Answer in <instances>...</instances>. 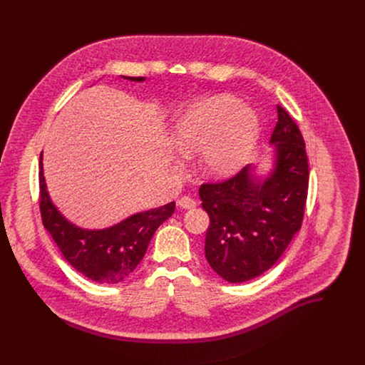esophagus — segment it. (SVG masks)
I'll return each instance as SVG.
<instances>
[{
	"instance_id": "esophagus-1",
	"label": "esophagus",
	"mask_w": 365,
	"mask_h": 365,
	"mask_svg": "<svg viewBox=\"0 0 365 365\" xmlns=\"http://www.w3.org/2000/svg\"><path fill=\"white\" fill-rule=\"evenodd\" d=\"M178 205L182 207V210H192V207L196 206V202L190 196H183L178 200Z\"/></svg>"
}]
</instances>
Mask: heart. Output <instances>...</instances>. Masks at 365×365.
<instances>
[{
	"label": "heart",
	"mask_w": 365,
	"mask_h": 365,
	"mask_svg": "<svg viewBox=\"0 0 365 365\" xmlns=\"http://www.w3.org/2000/svg\"><path fill=\"white\" fill-rule=\"evenodd\" d=\"M258 118L231 95L203 99L186 110L173 128V144L185 158L200 154V170L210 178L237 173L252 150Z\"/></svg>",
	"instance_id": "obj_1"
}]
</instances>
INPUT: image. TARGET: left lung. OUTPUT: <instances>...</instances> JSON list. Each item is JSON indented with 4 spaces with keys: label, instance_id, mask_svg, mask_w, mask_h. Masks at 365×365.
<instances>
[{
    "label": "left lung",
    "instance_id": "1",
    "mask_svg": "<svg viewBox=\"0 0 365 365\" xmlns=\"http://www.w3.org/2000/svg\"><path fill=\"white\" fill-rule=\"evenodd\" d=\"M277 114L270 138L274 168L266 179L248 165L224 182L199 187L202 207L210 215L205 257L230 283L267 272L302 227L309 185L304 141L284 108L277 106Z\"/></svg>",
    "mask_w": 365,
    "mask_h": 365
}]
</instances>
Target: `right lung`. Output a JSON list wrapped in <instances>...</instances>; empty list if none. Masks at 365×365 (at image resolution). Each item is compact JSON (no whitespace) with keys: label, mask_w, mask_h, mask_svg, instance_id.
Here are the masks:
<instances>
[{"label":"right lung","mask_w":365,"mask_h":365,"mask_svg":"<svg viewBox=\"0 0 365 365\" xmlns=\"http://www.w3.org/2000/svg\"><path fill=\"white\" fill-rule=\"evenodd\" d=\"M143 82L144 78L123 76ZM40 153V214L66 262L85 277L101 284H115L127 279L143 259L148 242L166 220L175 212V202L144 211L103 230H83L69 222L51 202L43 176Z\"/></svg>","instance_id":"add662e5"}]
</instances>
